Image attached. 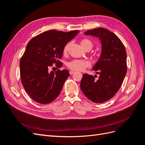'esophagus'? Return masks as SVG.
I'll return each mask as SVG.
<instances>
[{"label":"esophagus","mask_w":145,"mask_h":145,"mask_svg":"<svg viewBox=\"0 0 145 145\" xmlns=\"http://www.w3.org/2000/svg\"><path fill=\"white\" fill-rule=\"evenodd\" d=\"M69 74H70V75H72V74H75V71H69Z\"/></svg>","instance_id":"esophagus-1"}]
</instances>
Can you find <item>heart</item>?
<instances>
[{
    "mask_svg": "<svg viewBox=\"0 0 145 145\" xmlns=\"http://www.w3.org/2000/svg\"><path fill=\"white\" fill-rule=\"evenodd\" d=\"M71 43H68L65 45L63 50V53L64 55H67L69 50V48ZM80 45L84 50L88 48L92 49L93 47V43L88 39H83L80 41ZM68 68L74 71H82L85 68L90 67L91 64L88 60H74L70 62L67 65Z\"/></svg>",
    "mask_w": 145,
    "mask_h": 145,
    "instance_id": "heart-1",
    "label": "heart"
}]
</instances>
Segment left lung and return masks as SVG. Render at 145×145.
<instances>
[{"mask_svg":"<svg viewBox=\"0 0 145 145\" xmlns=\"http://www.w3.org/2000/svg\"><path fill=\"white\" fill-rule=\"evenodd\" d=\"M84 33L99 37L102 48L100 58L93 68L99 77L85 74L80 88L92 102L103 103L116 94L123 82L127 71L126 50L120 39L105 28H94Z\"/></svg>","mask_w":145,"mask_h":145,"instance_id":"8db88e82","label":"left lung"}]
</instances>
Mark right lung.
Instances as JSON below:
<instances>
[{
	"mask_svg": "<svg viewBox=\"0 0 145 145\" xmlns=\"http://www.w3.org/2000/svg\"><path fill=\"white\" fill-rule=\"evenodd\" d=\"M78 32L48 30L28 42L20 60V74L25 90L36 102L50 103L60 93L69 71L51 69L54 63L57 68L63 65L59 59L62 57L63 48Z\"/></svg>",
	"mask_w": 145,
	"mask_h": 145,
	"instance_id": "1",
	"label": "right lung"
}]
</instances>
